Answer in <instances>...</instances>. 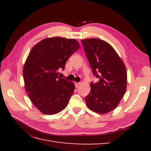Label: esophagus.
<instances>
[{
    "label": "esophagus",
    "instance_id": "obj_1",
    "mask_svg": "<svg viewBox=\"0 0 151 151\" xmlns=\"http://www.w3.org/2000/svg\"><path fill=\"white\" fill-rule=\"evenodd\" d=\"M81 84V83H75L76 88H78V87Z\"/></svg>",
    "mask_w": 151,
    "mask_h": 151
}]
</instances>
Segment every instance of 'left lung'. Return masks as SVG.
Segmentation results:
<instances>
[{"label": "left lung", "instance_id": "1", "mask_svg": "<svg viewBox=\"0 0 151 151\" xmlns=\"http://www.w3.org/2000/svg\"><path fill=\"white\" fill-rule=\"evenodd\" d=\"M94 76L98 83H91L85 98L91 110L104 114L115 109L124 96L127 74L124 63L110 45L98 38L81 40Z\"/></svg>", "mask_w": 151, "mask_h": 151}]
</instances>
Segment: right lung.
I'll return each mask as SVG.
<instances>
[{
	"label": "right lung",
	"instance_id": "add662e5",
	"mask_svg": "<svg viewBox=\"0 0 151 151\" xmlns=\"http://www.w3.org/2000/svg\"><path fill=\"white\" fill-rule=\"evenodd\" d=\"M80 47L74 39L45 38L32 48L23 68L24 87L35 106L45 115L65 109L75 89L74 83L60 78L67 59Z\"/></svg>",
	"mask_w": 151,
	"mask_h": 151
}]
</instances>
